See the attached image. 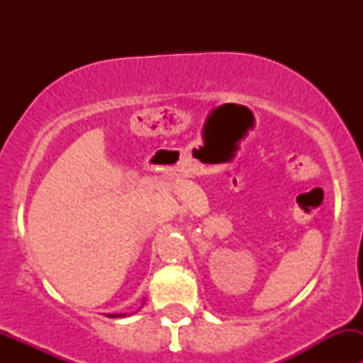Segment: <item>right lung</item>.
Segmentation results:
<instances>
[{"mask_svg":"<svg viewBox=\"0 0 363 363\" xmlns=\"http://www.w3.org/2000/svg\"><path fill=\"white\" fill-rule=\"evenodd\" d=\"M108 318H123V316H126V314H107Z\"/></svg>","mask_w":363,"mask_h":363,"instance_id":"obj_1","label":"right lung"}]
</instances>
